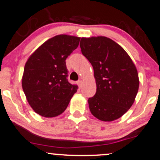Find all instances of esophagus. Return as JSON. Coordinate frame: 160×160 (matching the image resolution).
<instances>
[{
  "instance_id": "1",
  "label": "esophagus",
  "mask_w": 160,
  "mask_h": 160,
  "mask_svg": "<svg viewBox=\"0 0 160 160\" xmlns=\"http://www.w3.org/2000/svg\"><path fill=\"white\" fill-rule=\"evenodd\" d=\"M78 85L80 86V87H81L82 86V80H79L78 81Z\"/></svg>"
}]
</instances>
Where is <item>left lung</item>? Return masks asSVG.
<instances>
[{"mask_svg": "<svg viewBox=\"0 0 160 160\" xmlns=\"http://www.w3.org/2000/svg\"><path fill=\"white\" fill-rule=\"evenodd\" d=\"M82 54L94 70L96 92L88 99L92 114L111 122L120 118L132 107L138 91L135 65L127 52L106 37L82 38Z\"/></svg>", "mask_w": 160, "mask_h": 160, "instance_id": "8db88e82", "label": "left lung"}]
</instances>
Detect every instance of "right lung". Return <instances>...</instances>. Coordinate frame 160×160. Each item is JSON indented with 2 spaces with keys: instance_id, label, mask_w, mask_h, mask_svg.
Returning <instances> with one entry per match:
<instances>
[{
  "instance_id": "obj_1",
  "label": "right lung",
  "mask_w": 160,
  "mask_h": 160,
  "mask_svg": "<svg viewBox=\"0 0 160 160\" xmlns=\"http://www.w3.org/2000/svg\"><path fill=\"white\" fill-rule=\"evenodd\" d=\"M80 38L60 34L43 43L25 65L22 85L32 109L44 117L63 113L78 86L68 80L65 60L78 48Z\"/></svg>"
}]
</instances>
